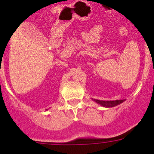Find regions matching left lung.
Instances as JSON below:
<instances>
[{"label": "left lung", "mask_w": 154, "mask_h": 154, "mask_svg": "<svg viewBox=\"0 0 154 154\" xmlns=\"http://www.w3.org/2000/svg\"><path fill=\"white\" fill-rule=\"evenodd\" d=\"M93 100L95 101L96 103L100 104V106H104V107H113V106H117L124 102L125 100H100L92 99Z\"/></svg>", "instance_id": "1"}]
</instances>
